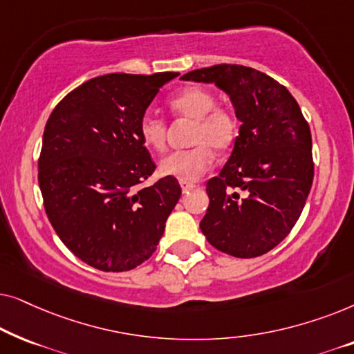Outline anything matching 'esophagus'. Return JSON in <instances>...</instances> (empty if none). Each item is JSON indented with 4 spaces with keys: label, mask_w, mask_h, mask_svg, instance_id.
<instances>
[{
    "label": "esophagus",
    "mask_w": 354,
    "mask_h": 354,
    "mask_svg": "<svg viewBox=\"0 0 354 354\" xmlns=\"http://www.w3.org/2000/svg\"><path fill=\"white\" fill-rule=\"evenodd\" d=\"M180 187H182L183 192H188V190H193V188H195L196 185H195V183H192V182H183V180H180Z\"/></svg>",
    "instance_id": "34e87169"
}]
</instances>
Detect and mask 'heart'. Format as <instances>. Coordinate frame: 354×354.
I'll list each match as a JSON object with an SVG mask.
<instances>
[{
  "label": "heart",
  "mask_w": 354,
  "mask_h": 354,
  "mask_svg": "<svg viewBox=\"0 0 354 354\" xmlns=\"http://www.w3.org/2000/svg\"><path fill=\"white\" fill-rule=\"evenodd\" d=\"M169 109L180 118L193 120L188 149L169 153L159 162L162 176L183 182L198 180L214 162V149L225 153L239 138V119L234 111L216 104V96L203 86H187L167 101ZM167 125L153 113H145L138 122V133L145 147L162 151L166 148Z\"/></svg>",
  "instance_id": "heart-1"
}]
</instances>
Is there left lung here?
Masks as SVG:
<instances>
[{
    "mask_svg": "<svg viewBox=\"0 0 354 354\" xmlns=\"http://www.w3.org/2000/svg\"><path fill=\"white\" fill-rule=\"evenodd\" d=\"M182 80L225 91L241 122L229 161L206 183L209 206L200 229L214 248L235 258L268 253L297 224L311 190L306 119L283 85L251 67L217 64Z\"/></svg>",
    "mask_w": 354,
    "mask_h": 354,
    "instance_id": "1",
    "label": "left lung"
}]
</instances>
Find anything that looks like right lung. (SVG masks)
Masks as SVG:
<instances>
[{
	"label": "right lung",
	"mask_w": 354,
	"mask_h": 354,
	"mask_svg": "<svg viewBox=\"0 0 354 354\" xmlns=\"http://www.w3.org/2000/svg\"><path fill=\"white\" fill-rule=\"evenodd\" d=\"M177 75L95 77L48 119L38 159L43 205L62 243L91 268L124 272L145 263L182 195L176 177L140 187L156 166L138 122Z\"/></svg>",
	"instance_id": "1"
}]
</instances>
